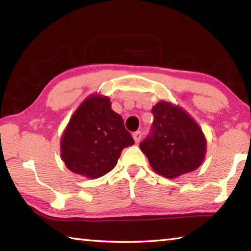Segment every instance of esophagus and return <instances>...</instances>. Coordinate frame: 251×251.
I'll return each instance as SVG.
<instances>
[{"label":"esophagus","instance_id":"obj_1","mask_svg":"<svg viewBox=\"0 0 251 251\" xmlns=\"http://www.w3.org/2000/svg\"><path fill=\"white\" fill-rule=\"evenodd\" d=\"M133 137H134V141L136 143H138L139 141H141V138H142V131L141 130L135 131V133H133Z\"/></svg>","mask_w":251,"mask_h":251}]
</instances>
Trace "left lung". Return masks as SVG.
Here are the masks:
<instances>
[{"label":"left lung","instance_id":"8db88e82","mask_svg":"<svg viewBox=\"0 0 251 251\" xmlns=\"http://www.w3.org/2000/svg\"><path fill=\"white\" fill-rule=\"evenodd\" d=\"M151 134L139 144L151 167L166 178H176L201 166L206 138L201 127L181 107L161 100L151 109Z\"/></svg>","mask_w":251,"mask_h":251}]
</instances>
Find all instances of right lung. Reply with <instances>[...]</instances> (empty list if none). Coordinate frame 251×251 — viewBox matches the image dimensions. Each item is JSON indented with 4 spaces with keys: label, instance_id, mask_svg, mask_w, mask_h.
I'll return each mask as SVG.
<instances>
[{
    "label": "right lung",
    "instance_id": "obj_1",
    "mask_svg": "<svg viewBox=\"0 0 251 251\" xmlns=\"http://www.w3.org/2000/svg\"><path fill=\"white\" fill-rule=\"evenodd\" d=\"M134 139L108 97L91 95L67 124L61 139V156L71 172L99 178L112 171L122 151Z\"/></svg>",
    "mask_w": 251,
    "mask_h": 251
}]
</instances>
